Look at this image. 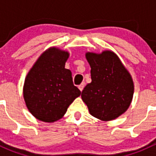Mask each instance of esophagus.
<instances>
[{
  "label": "esophagus",
  "mask_w": 156,
  "mask_h": 156,
  "mask_svg": "<svg viewBox=\"0 0 156 156\" xmlns=\"http://www.w3.org/2000/svg\"><path fill=\"white\" fill-rule=\"evenodd\" d=\"M84 86H85V84H84V83H81V84H80L79 86H78V88H79L80 90L82 91V90H83V89H84Z\"/></svg>",
  "instance_id": "obj_1"
}]
</instances>
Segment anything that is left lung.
I'll return each mask as SVG.
<instances>
[{"label":"left lung","instance_id":"1","mask_svg":"<svg viewBox=\"0 0 156 156\" xmlns=\"http://www.w3.org/2000/svg\"><path fill=\"white\" fill-rule=\"evenodd\" d=\"M91 81L81 93L90 113L103 121L123 114L131 103L133 83L130 73L113 52L86 53Z\"/></svg>","mask_w":156,"mask_h":156}]
</instances>
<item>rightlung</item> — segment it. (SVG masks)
<instances>
[{
    "mask_svg": "<svg viewBox=\"0 0 156 156\" xmlns=\"http://www.w3.org/2000/svg\"><path fill=\"white\" fill-rule=\"evenodd\" d=\"M68 52L52 48L44 52L26 76L23 96L30 112L38 120L60 119L81 91L65 68Z\"/></svg>",
    "mask_w": 156,
    "mask_h": 156,
    "instance_id": "add662e5",
    "label": "right lung"
}]
</instances>
